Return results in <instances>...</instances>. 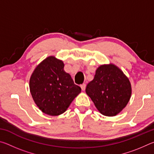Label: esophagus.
<instances>
[{
  "instance_id": "1",
  "label": "esophagus",
  "mask_w": 154,
  "mask_h": 154,
  "mask_svg": "<svg viewBox=\"0 0 154 154\" xmlns=\"http://www.w3.org/2000/svg\"><path fill=\"white\" fill-rule=\"evenodd\" d=\"M85 88H86V85H85V83H83V84L81 85V88H82V90L83 91H84L85 90Z\"/></svg>"
}]
</instances>
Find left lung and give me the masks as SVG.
<instances>
[{
  "instance_id": "8db88e82",
  "label": "left lung",
  "mask_w": 154,
  "mask_h": 154,
  "mask_svg": "<svg viewBox=\"0 0 154 154\" xmlns=\"http://www.w3.org/2000/svg\"><path fill=\"white\" fill-rule=\"evenodd\" d=\"M85 92L103 116L113 117L126 107L132 94L128 78L116 65L102 64L94 78L88 83Z\"/></svg>"
}]
</instances>
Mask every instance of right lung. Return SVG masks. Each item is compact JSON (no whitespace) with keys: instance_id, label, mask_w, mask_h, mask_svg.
Instances as JSON below:
<instances>
[{"instance_id":"1","label":"right lung","mask_w":154,"mask_h":154,"mask_svg":"<svg viewBox=\"0 0 154 154\" xmlns=\"http://www.w3.org/2000/svg\"><path fill=\"white\" fill-rule=\"evenodd\" d=\"M61 60L50 56L37 65L29 82L30 94L38 109L56 116L66 111L82 89L64 70Z\"/></svg>"}]
</instances>
